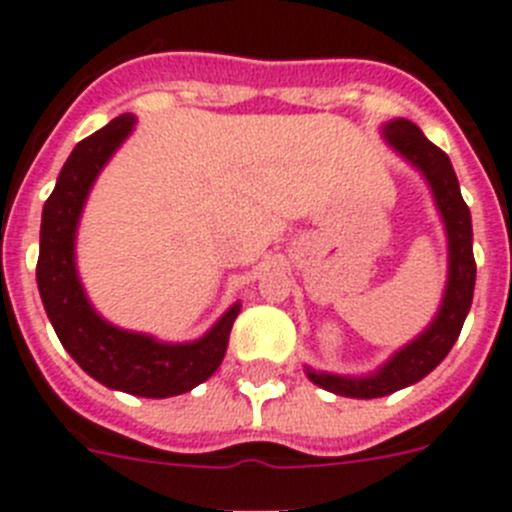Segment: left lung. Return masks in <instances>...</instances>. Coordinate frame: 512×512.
<instances>
[{"label": "left lung", "instance_id": "8db88e82", "mask_svg": "<svg viewBox=\"0 0 512 512\" xmlns=\"http://www.w3.org/2000/svg\"><path fill=\"white\" fill-rule=\"evenodd\" d=\"M382 140L393 147L395 153L408 165L418 170L423 181L431 188L436 211L446 232V285L441 296L439 311L431 324L411 339L408 344L390 354L370 375H336L306 367V375L313 385L329 390L344 398L370 400L382 395L398 393V390L416 385L418 380L441 365V359L457 342L467 319L474 296V278L477 265L472 255V216L459 191L457 173L451 168V160L444 150L428 142L426 135L416 124L398 117L382 124Z\"/></svg>", "mask_w": 512, "mask_h": 512}]
</instances>
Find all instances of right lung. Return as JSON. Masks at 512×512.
Instances as JSON below:
<instances>
[{"mask_svg": "<svg viewBox=\"0 0 512 512\" xmlns=\"http://www.w3.org/2000/svg\"><path fill=\"white\" fill-rule=\"evenodd\" d=\"M135 122V114H122L68 155L43 206L38 288L55 334L86 375L140 398H173L209 380L222 365L242 303H232L193 342H160L153 334L122 329L91 306L76 267L78 222L96 178L132 135Z\"/></svg>", "mask_w": 512, "mask_h": 512, "instance_id": "add662e5", "label": "right lung"}]
</instances>
